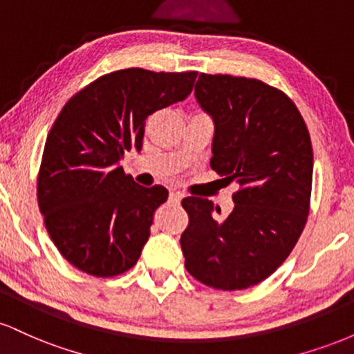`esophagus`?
I'll return each instance as SVG.
<instances>
[{
	"mask_svg": "<svg viewBox=\"0 0 354 354\" xmlns=\"http://www.w3.org/2000/svg\"><path fill=\"white\" fill-rule=\"evenodd\" d=\"M181 198H183V194L180 193V191H171V193H169V201L171 203H180Z\"/></svg>",
	"mask_w": 354,
	"mask_h": 354,
	"instance_id": "obj_1",
	"label": "esophagus"
}]
</instances>
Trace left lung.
<instances>
[{
    "mask_svg": "<svg viewBox=\"0 0 354 354\" xmlns=\"http://www.w3.org/2000/svg\"><path fill=\"white\" fill-rule=\"evenodd\" d=\"M194 96L214 123L211 168L238 191L223 219L208 198L183 200L185 266L206 286L245 290L273 274L301 236L313 181L310 133L293 101L259 80L201 73Z\"/></svg>",
    "mask_w": 354,
    "mask_h": 354,
    "instance_id": "1",
    "label": "left lung"
}]
</instances>
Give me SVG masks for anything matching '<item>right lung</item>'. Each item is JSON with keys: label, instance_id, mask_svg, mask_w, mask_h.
Segmentation results:
<instances>
[{"label": "right lung", "instance_id": "obj_1", "mask_svg": "<svg viewBox=\"0 0 354 354\" xmlns=\"http://www.w3.org/2000/svg\"><path fill=\"white\" fill-rule=\"evenodd\" d=\"M196 71L128 68L93 81L64 104L44 145L38 205L68 263L111 278L136 265L165 186L145 188L124 174V151H141L145 120L183 101Z\"/></svg>", "mask_w": 354, "mask_h": 354}]
</instances>
